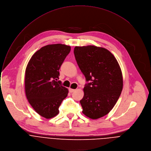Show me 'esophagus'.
Returning <instances> with one entry per match:
<instances>
[{
    "instance_id": "1",
    "label": "esophagus",
    "mask_w": 151,
    "mask_h": 151,
    "mask_svg": "<svg viewBox=\"0 0 151 151\" xmlns=\"http://www.w3.org/2000/svg\"><path fill=\"white\" fill-rule=\"evenodd\" d=\"M75 91V89H71V88H70L69 89V92H70V93H72V92H74Z\"/></svg>"
}]
</instances>
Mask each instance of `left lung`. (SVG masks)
Here are the masks:
<instances>
[{
    "label": "left lung",
    "mask_w": 151,
    "mask_h": 151,
    "mask_svg": "<svg viewBox=\"0 0 151 151\" xmlns=\"http://www.w3.org/2000/svg\"><path fill=\"white\" fill-rule=\"evenodd\" d=\"M74 53L87 81L80 100L83 113L96 119L108 114L118 101L123 88L121 70L107 49L93 45L76 47Z\"/></svg>",
    "instance_id": "1"
}]
</instances>
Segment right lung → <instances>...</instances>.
Segmentation results:
<instances>
[{
  "label": "right lung",
  "mask_w": 151,
  "mask_h": 151,
  "mask_svg": "<svg viewBox=\"0 0 151 151\" xmlns=\"http://www.w3.org/2000/svg\"><path fill=\"white\" fill-rule=\"evenodd\" d=\"M71 47L61 44L47 45L33 55L25 72V92L28 101L37 113L52 118L67 96L68 89L62 85L59 69Z\"/></svg>",
  "instance_id": "1"
}]
</instances>
